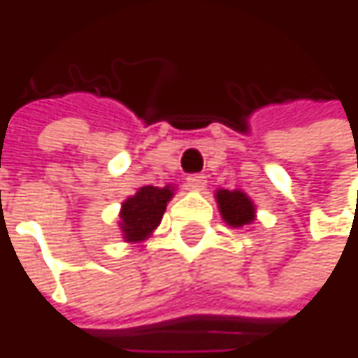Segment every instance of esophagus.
<instances>
[{
  "label": "esophagus",
  "mask_w": 358,
  "mask_h": 358,
  "mask_svg": "<svg viewBox=\"0 0 358 358\" xmlns=\"http://www.w3.org/2000/svg\"><path fill=\"white\" fill-rule=\"evenodd\" d=\"M186 184H188L190 190H203L207 186V180H205L203 174H192V176L186 178Z\"/></svg>",
  "instance_id": "obj_1"
}]
</instances>
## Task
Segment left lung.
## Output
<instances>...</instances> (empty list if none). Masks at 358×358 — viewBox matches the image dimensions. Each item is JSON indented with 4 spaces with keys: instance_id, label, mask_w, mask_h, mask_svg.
I'll return each instance as SVG.
<instances>
[{
    "instance_id": "left-lung-1",
    "label": "left lung",
    "mask_w": 358,
    "mask_h": 358,
    "mask_svg": "<svg viewBox=\"0 0 358 358\" xmlns=\"http://www.w3.org/2000/svg\"><path fill=\"white\" fill-rule=\"evenodd\" d=\"M215 201H217V209H220L222 220L230 228H243V226H249L257 220V207L245 190L217 188Z\"/></svg>"
}]
</instances>
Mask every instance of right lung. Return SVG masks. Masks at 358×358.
I'll return each mask as SVG.
<instances>
[{"label": "right lung", "mask_w": 358, "mask_h": 358, "mask_svg": "<svg viewBox=\"0 0 358 358\" xmlns=\"http://www.w3.org/2000/svg\"><path fill=\"white\" fill-rule=\"evenodd\" d=\"M174 192H176L174 184H166L162 188L149 184V186H141L132 196H128L122 203L120 222H117L124 243L147 241L162 224V217Z\"/></svg>", "instance_id": "add662e5"}]
</instances>
